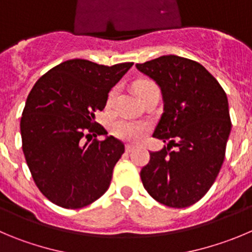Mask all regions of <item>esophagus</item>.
<instances>
[{"label": "esophagus", "mask_w": 252, "mask_h": 252, "mask_svg": "<svg viewBox=\"0 0 252 252\" xmlns=\"http://www.w3.org/2000/svg\"><path fill=\"white\" fill-rule=\"evenodd\" d=\"M134 150V147L133 145H129V144H126V153H131Z\"/></svg>", "instance_id": "1"}]
</instances>
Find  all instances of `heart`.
I'll use <instances>...</instances> for the list:
<instances>
[{"label": "heart", "mask_w": 252, "mask_h": 252, "mask_svg": "<svg viewBox=\"0 0 252 252\" xmlns=\"http://www.w3.org/2000/svg\"><path fill=\"white\" fill-rule=\"evenodd\" d=\"M134 89L139 94V97H144L148 92L153 91V89H158V86L154 83L153 81L147 78L138 79L135 83H134ZM117 94H118V89L113 88L109 92L107 98V105L108 107H112L115 102V98H117ZM149 126L145 122L140 121H131V119H119V121L115 122L112 126V131L115 137L119 138L122 140H126V142H133L137 143L140 142L143 138L145 137Z\"/></svg>", "instance_id": "obj_1"}]
</instances>
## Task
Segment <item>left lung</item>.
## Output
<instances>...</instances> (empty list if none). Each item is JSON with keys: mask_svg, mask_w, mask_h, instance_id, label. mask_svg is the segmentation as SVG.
Wrapping results in <instances>:
<instances>
[{"mask_svg": "<svg viewBox=\"0 0 252 252\" xmlns=\"http://www.w3.org/2000/svg\"><path fill=\"white\" fill-rule=\"evenodd\" d=\"M137 68L160 87L164 113L153 137L168 143L149 153L143 185L160 204L187 208L209 191L224 163L231 130L226 93L200 63L179 56Z\"/></svg>", "mask_w": 252, "mask_h": 252, "instance_id": "left-lung-1", "label": "left lung"}]
</instances>
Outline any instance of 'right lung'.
Returning <instances> with one entry per match:
<instances>
[{"label": "right lung", "mask_w": 252, "mask_h": 252, "mask_svg": "<svg viewBox=\"0 0 252 252\" xmlns=\"http://www.w3.org/2000/svg\"><path fill=\"white\" fill-rule=\"evenodd\" d=\"M133 65L69 60L43 74L21 118L22 150L34 184L58 206L81 209L108 190L124 144L94 121L108 93Z\"/></svg>", "instance_id": "obj_1"}]
</instances>
